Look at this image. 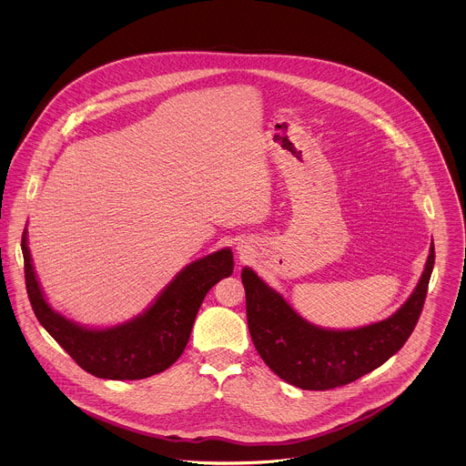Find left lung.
<instances>
[{
  "label": "left lung",
  "instance_id": "left-lung-1",
  "mask_svg": "<svg viewBox=\"0 0 466 466\" xmlns=\"http://www.w3.org/2000/svg\"><path fill=\"white\" fill-rule=\"evenodd\" d=\"M434 267L431 244L425 270L399 310L379 323L355 330H327L303 319L258 274L244 267L248 327L257 351L285 382L327 391L346 386L382 366L414 330Z\"/></svg>",
  "mask_w": 466,
  "mask_h": 466
}]
</instances>
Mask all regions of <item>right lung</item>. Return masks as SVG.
<instances>
[{"label":"right lung","mask_w":466,"mask_h":466,"mask_svg":"<svg viewBox=\"0 0 466 466\" xmlns=\"http://www.w3.org/2000/svg\"><path fill=\"white\" fill-rule=\"evenodd\" d=\"M26 292L35 318L87 373L109 380H139L170 368L185 351L208 290L233 272L231 249L215 251L185 267L131 321L111 329H86L56 312L35 278L26 229L21 240Z\"/></svg>","instance_id":"add662e5"}]
</instances>
